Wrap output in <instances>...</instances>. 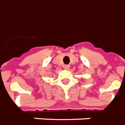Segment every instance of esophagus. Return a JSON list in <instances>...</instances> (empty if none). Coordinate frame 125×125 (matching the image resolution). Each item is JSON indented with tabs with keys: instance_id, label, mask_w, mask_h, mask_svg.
<instances>
[{
	"instance_id": "34e87169",
	"label": "esophagus",
	"mask_w": 125,
	"mask_h": 125,
	"mask_svg": "<svg viewBox=\"0 0 125 125\" xmlns=\"http://www.w3.org/2000/svg\"><path fill=\"white\" fill-rule=\"evenodd\" d=\"M70 66L69 65V64H65V65H64V68L65 69H69Z\"/></svg>"
}]
</instances>
